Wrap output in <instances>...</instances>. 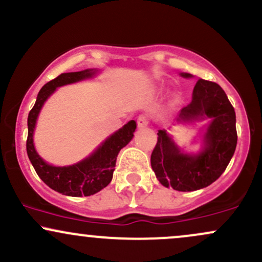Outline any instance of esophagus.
Returning a JSON list of instances; mask_svg holds the SVG:
<instances>
[{
  "label": "esophagus",
  "instance_id": "esophagus-1",
  "mask_svg": "<svg viewBox=\"0 0 262 262\" xmlns=\"http://www.w3.org/2000/svg\"><path fill=\"white\" fill-rule=\"evenodd\" d=\"M137 124L139 128H144L149 124V117L146 114H140L137 119Z\"/></svg>",
  "mask_w": 262,
  "mask_h": 262
}]
</instances>
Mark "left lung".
<instances>
[{"mask_svg":"<svg viewBox=\"0 0 262 262\" xmlns=\"http://www.w3.org/2000/svg\"><path fill=\"white\" fill-rule=\"evenodd\" d=\"M183 77H191L182 74ZM209 117L206 148L198 155L180 151L165 130H159L151 152V167L165 187L176 191H196L209 186L224 172L236 148L235 111L218 83L200 79L193 89L192 102L183 107L179 121Z\"/></svg>","mask_w":262,"mask_h":262,"instance_id":"left-lung-1","label":"left lung"}]
</instances>
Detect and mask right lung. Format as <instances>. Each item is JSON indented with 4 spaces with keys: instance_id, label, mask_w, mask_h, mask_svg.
<instances>
[{
    "instance_id": "right-lung-1",
    "label": "right lung",
    "mask_w": 262,
    "mask_h": 262,
    "mask_svg": "<svg viewBox=\"0 0 262 262\" xmlns=\"http://www.w3.org/2000/svg\"><path fill=\"white\" fill-rule=\"evenodd\" d=\"M91 71L66 73L49 81L41 87L37 101L28 114V137H27V154L31 160L35 172L45 185L54 191L71 197L91 196L97 193L111 182L113 177L114 166L118 152L132 140L137 128L134 121L128 122L124 127L111 135L90 158L71 166L56 167L41 160L33 145V132L41 106L47 98L55 91L56 87L66 83L76 82L86 77L92 76Z\"/></svg>"
}]
</instances>
